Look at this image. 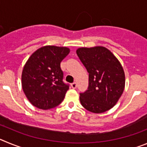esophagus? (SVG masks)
Segmentation results:
<instances>
[{
	"instance_id": "esophagus-1",
	"label": "esophagus",
	"mask_w": 147,
	"mask_h": 147,
	"mask_svg": "<svg viewBox=\"0 0 147 147\" xmlns=\"http://www.w3.org/2000/svg\"><path fill=\"white\" fill-rule=\"evenodd\" d=\"M76 86H77V84H76V82H75L71 84V87H72V88H76Z\"/></svg>"
}]
</instances>
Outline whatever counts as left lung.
Instances as JSON below:
<instances>
[{"mask_svg":"<svg viewBox=\"0 0 147 147\" xmlns=\"http://www.w3.org/2000/svg\"><path fill=\"white\" fill-rule=\"evenodd\" d=\"M76 54L89 74L88 90L80 93L82 105L94 113L112 108L124 91L125 76L121 65L102 46L80 48Z\"/></svg>","mask_w":147,"mask_h":147,"instance_id":"left-lung-1","label":"left lung"}]
</instances>
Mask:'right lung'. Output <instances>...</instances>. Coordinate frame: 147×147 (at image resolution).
Segmentation results:
<instances>
[{
	"instance_id": "add662e5",
	"label": "right lung",
	"mask_w": 147,
	"mask_h": 147,
	"mask_svg": "<svg viewBox=\"0 0 147 147\" xmlns=\"http://www.w3.org/2000/svg\"><path fill=\"white\" fill-rule=\"evenodd\" d=\"M69 52L66 47L48 45L28 58L22 73V88L34 107L49 110L63 101L69 84L63 81L60 63Z\"/></svg>"
}]
</instances>
